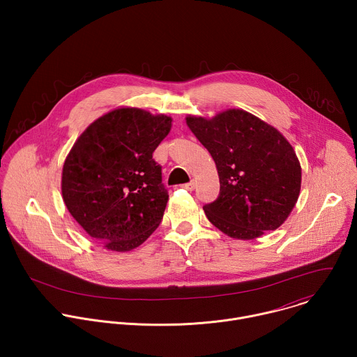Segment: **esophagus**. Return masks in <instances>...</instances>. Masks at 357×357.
Returning <instances> with one entry per match:
<instances>
[{"label":"esophagus","mask_w":357,"mask_h":357,"mask_svg":"<svg viewBox=\"0 0 357 357\" xmlns=\"http://www.w3.org/2000/svg\"><path fill=\"white\" fill-rule=\"evenodd\" d=\"M182 188H183V189H186V190H193V189H195V182L192 181V182L183 183V185H182Z\"/></svg>","instance_id":"obj_1"}]
</instances>
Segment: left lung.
<instances>
[{"label":"left lung","instance_id":"1","mask_svg":"<svg viewBox=\"0 0 357 357\" xmlns=\"http://www.w3.org/2000/svg\"><path fill=\"white\" fill-rule=\"evenodd\" d=\"M186 124L211 152L219 174V197L203 206L209 222L237 240L277 230L301 190V164L287 138L240 109L212 119L188 116Z\"/></svg>","mask_w":357,"mask_h":357}]
</instances>
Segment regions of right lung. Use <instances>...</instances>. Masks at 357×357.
Listing matches in <instances>:
<instances>
[{
	"mask_svg": "<svg viewBox=\"0 0 357 357\" xmlns=\"http://www.w3.org/2000/svg\"><path fill=\"white\" fill-rule=\"evenodd\" d=\"M172 119L120 107L76 139L62 171V196L73 219L112 251H130L157 230L168 192L152 152Z\"/></svg>",
	"mask_w": 357,
	"mask_h": 357,
	"instance_id": "right-lung-1",
	"label": "right lung"
}]
</instances>
